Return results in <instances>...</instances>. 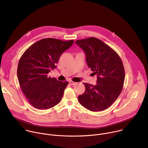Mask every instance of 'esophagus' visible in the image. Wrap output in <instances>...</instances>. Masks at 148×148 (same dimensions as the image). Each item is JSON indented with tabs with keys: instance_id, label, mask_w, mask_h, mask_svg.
I'll return each mask as SVG.
<instances>
[{
	"instance_id": "1",
	"label": "esophagus",
	"mask_w": 148,
	"mask_h": 148,
	"mask_svg": "<svg viewBox=\"0 0 148 148\" xmlns=\"http://www.w3.org/2000/svg\"><path fill=\"white\" fill-rule=\"evenodd\" d=\"M69 84H70V85H75L76 84V82L70 81H69Z\"/></svg>"
}]
</instances>
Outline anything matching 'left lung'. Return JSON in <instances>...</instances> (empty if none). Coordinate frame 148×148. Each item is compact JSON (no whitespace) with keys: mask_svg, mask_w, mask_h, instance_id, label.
I'll return each instance as SVG.
<instances>
[{"mask_svg":"<svg viewBox=\"0 0 148 148\" xmlns=\"http://www.w3.org/2000/svg\"><path fill=\"white\" fill-rule=\"evenodd\" d=\"M85 53L87 65L97 75V85L84 83L85 91L78 97L83 107L91 111L110 107L120 95L125 72L118 54L98 38L90 37L75 42Z\"/></svg>","mask_w":148,"mask_h":148,"instance_id":"left-lung-1","label":"left lung"}]
</instances>
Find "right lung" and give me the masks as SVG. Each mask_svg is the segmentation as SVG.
<instances>
[{
  "label": "right lung",
  "mask_w": 148,
  "mask_h": 148,
  "mask_svg": "<svg viewBox=\"0 0 148 148\" xmlns=\"http://www.w3.org/2000/svg\"><path fill=\"white\" fill-rule=\"evenodd\" d=\"M73 42L44 38L31 45L21 56L18 79L22 91L33 107L47 110L60 102L68 82L49 77L48 73L56 69L61 54Z\"/></svg>",
  "instance_id": "obj_1"
}]
</instances>
